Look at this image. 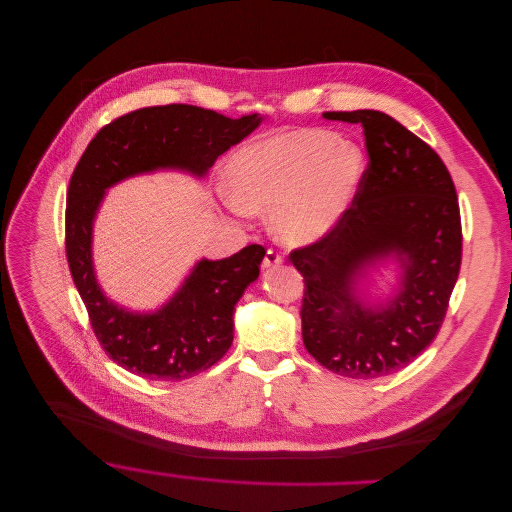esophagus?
<instances>
[{"label": "esophagus", "mask_w": 512, "mask_h": 512, "mask_svg": "<svg viewBox=\"0 0 512 512\" xmlns=\"http://www.w3.org/2000/svg\"><path fill=\"white\" fill-rule=\"evenodd\" d=\"M282 262H284V260H282V256H280L278 252L268 250V252H266V256H264V260H262V268H264V270H272V268L280 266Z\"/></svg>", "instance_id": "obj_1"}]
</instances>
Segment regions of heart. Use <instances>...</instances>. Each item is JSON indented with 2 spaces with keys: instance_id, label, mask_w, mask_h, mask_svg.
I'll return each mask as SVG.
<instances>
[{
  "instance_id": "b5f03b06",
  "label": "heart",
  "mask_w": 512,
  "mask_h": 512,
  "mask_svg": "<svg viewBox=\"0 0 512 512\" xmlns=\"http://www.w3.org/2000/svg\"><path fill=\"white\" fill-rule=\"evenodd\" d=\"M363 175L357 145L331 131L300 129L236 151L226 185L238 210L270 214L272 234L282 244L311 246L339 226Z\"/></svg>"
}]
</instances>
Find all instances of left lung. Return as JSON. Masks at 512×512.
I'll return each instance as SVG.
<instances>
[{
    "label": "left lung",
    "instance_id": "left-lung-1",
    "mask_svg": "<svg viewBox=\"0 0 512 512\" xmlns=\"http://www.w3.org/2000/svg\"><path fill=\"white\" fill-rule=\"evenodd\" d=\"M323 117L359 123L369 163L339 226L288 256L304 278L302 341L329 371L375 379L410 365L444 323L462 262L458 195L440 155L389 115ZM389 257L400 262V288L367 305L356 286Z\"/></svg>",
    "mask_w": 512,
    "mask_h": 512
}]
</instances>
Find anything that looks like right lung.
<instances>
[{
    "mask_svg": "<svg viewBox=\"0 0 512 512\" xmlns=\"http://www.w3.org/2000/svg\"><path fill=\"white\" fill-rule=\"evenodd\" d=\"M260 123L193 105L147 107L102 127L82 153L66 193V258L98 343L123 369L181 381L218 363L234 341V306L266 250L250 244L224 260L201 258L161 309L127 311L102 292L92 264V224L107 189L157 169L203 177Z\"/></svg>",
    "mask_w": 512,
    "mask_h": 512,
    "instance_id": "right-lung-1",
    "label": "right lung"
}]
</instances>
